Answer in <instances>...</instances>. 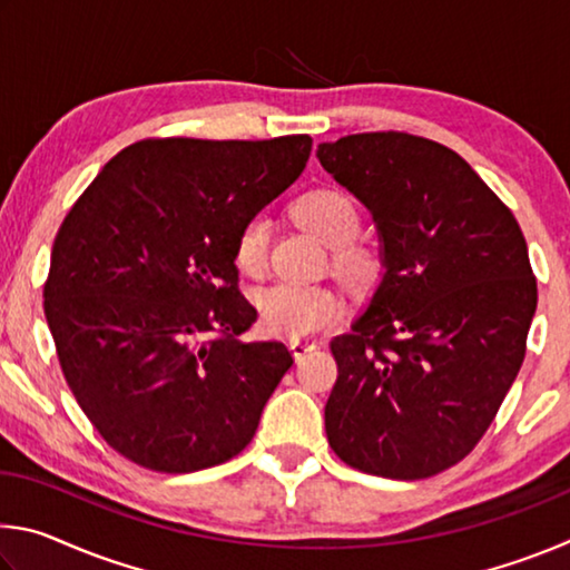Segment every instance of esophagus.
Returning <instances> with one entry per match:
<instances>
[{
    "mask_svg": "<svg viewBox=\"0 0 570 570\" xmlns=\"http://www.w3.org/2000/svg\"><path fill=\"white\" fill-rule=\"evenodd\" d=\"M316 344H320V342H316V340H308V336H304V340H292V342H288V346H292V352H294L296 360H302L304 354H308L312 350H316Z\"/></svg>",
    "mask_w": 570,
    "mask_h": 570,
    "instance_id": "esophagus-1",
    "label": "esophagus"
}]
</instances>
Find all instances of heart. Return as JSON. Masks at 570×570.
Segmentation results:
<instances>
[{
	"mask_svg": "<svg viewBox=\"0 0 570 570\" xmlns=\"http://www.w3.org/2000/svg\"><path fill=\"white\" fill-rule=\"evenodd\" d=\"M296 214L304 224L320 234L326 244L336 246L334 262L346 274L364 276L372 272V256L362 246L346 244L356 236L362 226V216L354 200L342 190L316 188L298 198ZM268 254V218L264 214L250 216L238 228L234 258L244 274L258 276L266 266ZM258 308L268 330L284 336H306L330 324L340 314V294L326 284H296L276 282L258 292Z\"/></svg>",
	"mask_w": 570,
	"mask_h": 570,
	"instance_id": "obj_1",
	"label": "heart"
}]
</instances>
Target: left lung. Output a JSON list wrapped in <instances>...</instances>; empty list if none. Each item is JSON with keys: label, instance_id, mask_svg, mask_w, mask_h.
Listing matches in <instances>:
<instances>
[{"label": "left lung", "instance_id": "1", "mask_svg": "<svg viewBox=\"0 0 570 570\" xmlns=\"http://www.w3.org/2000/svg\"><path fill=\"white\" fill-rule=\"evenodd\" d=\"M320 163L370 208L384 276L332 340V450L362 472L422 480L468 458L525 360L538 304L518 220L455 150L410 132L322 142Z\"/></svg>", "mask_w": 570, "mask_h": 570}]
</instances>
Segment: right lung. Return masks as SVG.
<instances>
[{
  "instance_id": "add662e5",
  "label": "right lung",
  "mask_w": 570,
  "mask_h": 570,
  "mask_svg": "<svg viewBox=\"0 0 570 570\" xmlns=\"http://www.w3.org/2000/svg\"><path fill=\"white\" fill-rule=\"evenodd\" d=\"M308 135L146 138L98 173L55 236L45 316L92 428L135 465L236 458L294 356L244 342L238 228L302 176Z\"/></svg>"
}]
</instances>
